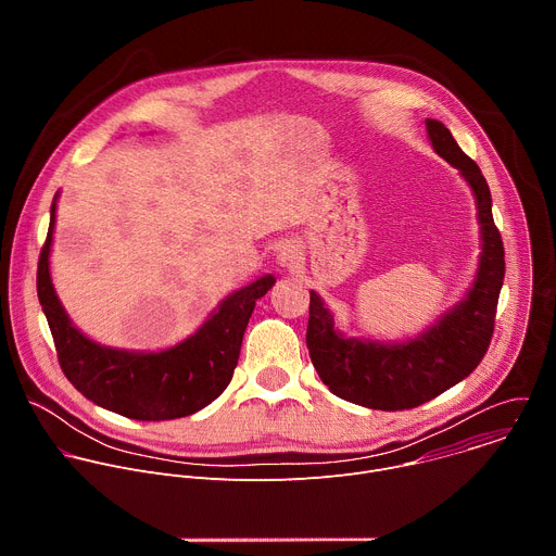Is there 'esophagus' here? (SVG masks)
<instances>
[{
    "mask_svg": "<svg viewBox=\"0 0 556 556\" xmlns=\"http://www.w3.org/2000/svg\"><path fill=\"white\" fill-rule=\"evenodd\" d=\"M277 262H279V266H283V268H288V270H296V268H301V264H303V253H301V249H299V244L296 242H281L279 244V249H277Z\"/></svg>",
    "mask_w": 556,
    "mask_h": 556,
    "instance_id": "esophagus-1",
    "label": "esophagus"
}]
</instances>
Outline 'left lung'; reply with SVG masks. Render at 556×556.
<instances>
[{
  "label": "left lung",
  "instance_id": "8db88e82",
  "mask_svg": "<svg viewBox=\"0 0 556 556\" xmlns=\"http://www.w3.org/2000/svg\"><path fill=\"white\" fill-rule=\"evenodd\" d=\"M427 136L435 153L466 180L478 206L482 253L462 301L442 312L418 337L384 343L345 337L324 299L309 290L305 343L314 369L339 399L380 412L414 409L480 365L491 345L506 273L486 178L440 121L427 118Z\"/></svg>",
  "mask_w": 556,
  "mask_h": 556
}]
</instances>
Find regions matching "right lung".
Here are the masks:
<instances>
[{
  "mask_svg": "<svg viewBox=\"0 0 556 556\" xmlns=\"http://www.w3.org/2000/svg\"><path fill=\"white\" fill-rule=\"evenodd\" d=\"M56 198L37 268V294L48 319L65 378L94 405L131 420H174L191 416L228 387L255 301L273 286L264 275L224 296L208 319L185 341L157 352L108 348L78 330L56 296L50 277Z\"/></svg>",
  "mask_w": 556,
  "mask_h": 556,
  "instance_id": "obj_1",
  "label": "right lung"
}]
</instances>
